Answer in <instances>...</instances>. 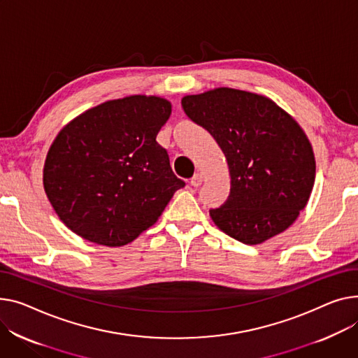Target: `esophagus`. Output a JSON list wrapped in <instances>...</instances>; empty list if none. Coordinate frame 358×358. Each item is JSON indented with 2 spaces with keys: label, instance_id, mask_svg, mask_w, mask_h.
Returning a JSON list of instances; mask_svg holds the SVG:
<instances>
[{
  "label": "esophagus",
  "instance_id": "34e87169",
  "mask_svg": "<svg viewBox=\"0 0 358 358\" xmlns=\"http://www.w3.org/2000/svg\"><path fill=\"white\" fill-rule=\"evenodd\" d=\"M192 185L193 187H200L201 185V182H203V174H200V173H197V174H194V177L192 178Z\"/></svg>",
  "mask_w": 358,
  "mask_h": 358
}]
</instances>
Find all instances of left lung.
<instances>
[{"label": "left lung", "mask_w": 358, "mask_h": 358, "mask_svg": "<svg viewBox=\"0 0 358 358\" xmlns=\"http://www.w3.org/2000/svg\"><path fill=\"white\" fill-rule=\"evenodd\" d=\"M181 105L227 159L230 196L210 210L214 224L245 245L287 230L315 181L313 145L299 124L264 94L231 87L187 94Z\"/></svg>", "instance_id": "left-lung-1"}]
</instances>
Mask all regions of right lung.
<instances>
[{"label": "right lung", "instance_id": "right-lung-1", "mask_svg": "<svg viewBox=\"0 0 358 358\" xmlns=\"http://www.w3.org/2000/svg\"><path fill=\"white\" fill-rule=\"evenodd\" d=\"M171 103L132 94L70 121L47 152L44 192L59 219L83 239L124 246L150 229L185 184L157 142Z\"/></svg>", "mask_w": 358, "mask_h": 358}]
</instances>
